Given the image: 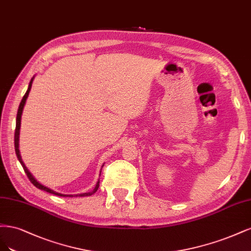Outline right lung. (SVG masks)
<instances>
[{"instance_id":"add662e5","label":"right lung","mask_w":251,"mask_h":251,"mask_svg":"<svg viewBox=\"0 0 251 251\" xmlns=\"http://www.w3.org/2000/svg\"><path fill=\"white\" fill-rule=\"evenodd\" d=\"M33 79H34V77L30 80V83H29V86H28V90H27V92H26L25 96L23 97V99H22V101H21V103H20L19 109H18V115H17V126H15V132H14V149H15V153H17V156H18V158H19V160H20V163H21V165H22V167H23V169H24V171H25V173L27 174L29 180H30L32 183H33L37 189H39V190H44V191H46V192H48V193L54 194V195H56V196H62V197H67V196H69V197H73L74 195H64V194H60V193L55 192V191H53V190H51V189H49V188L45 187V185H43L42 183H39V182L34 178L33 175H32V174L29 172V170L27 169V167L25 166V164H24V161H23L22 156H21L20 149H19V142H20V129H21V119H22V114H23L24 106H25L26 100H27V98H28L29 92H30V90H31L32 82H33ZM103 166H104V165H103ZM103 166H102V167H103ZM101 170H102V169H101ZM100 175H101V172H100ZM99 184H100V178L98 179V181H97V183H96V187H95V189H94L92 192L83 193V194H78V195H75V196H80V197L91 196V195H93L94 193H96V192H97V190H98V188H99Z\"/></svg>"}]
</instances>
